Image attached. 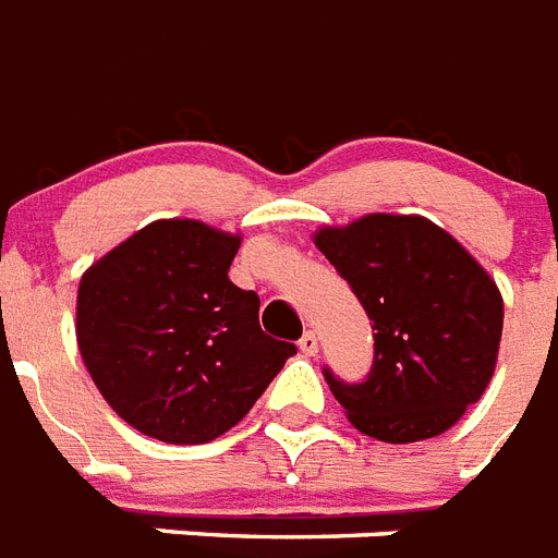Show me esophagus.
Returning <instances> with one entry per match:
<instances>
[{
  "instance_id": "esophagus-1",
  "label": "esophagus",
  "mask_w": 558,
  "mask_h": 558,
  "mask_svg": "<svg viewBox=\"0 0 558 558\" xmlns=\"http://www.w3.org/2000/svg\"><path fill=\"white\" fill-rule=\"evenodd\" d=\"M298 348H301V353H304V356H318V336H315L313 330L304 332V336H301V341H298Z\"/></svg>"
}]
</instances>
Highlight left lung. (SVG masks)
<instances>
[{
	"instance_id": "left-lung-1",
	"label": "left lung",
	"mask_w": 558,
	"mask_h": 558,
	"mask_svg": "<svg viewBox=\"0 0 558 558\" xmlns=\"http://www.w3.org/2000/svg\"><path fill=\"white\" fill-rule=\"evenodd\" d=\"M318 252L339 269L373 324L362 385L324 373L367 437L416 442L449 432L484 397L498 365L504 298L463 245L416 214H365L322 226Z\"/></svg>"
}]
</instances>
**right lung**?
<instances>
[{
	"label": "right lung",
	"instance_id": "1",
	"mask_svg": "<svg viewBox=\"0 0 558 558\" xmlns=\"http://www.w3.org/2000/svg\"><path fill=\"white\" fill-rule=\"evenodd\" d=\"M240 243L202 219H156L81 275L83 365L109 408L153 440H217L295 353L260 330V298L228 280Z\"/></svg>",
	"mask_w": 558,
	"mask_h": 558
}]
</instances>
